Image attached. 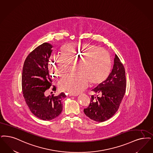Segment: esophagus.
<instances>
[{"label": "esophagus", "instance_id": "obj_1", "mask_svg": "<svg viewBox=\"0 0 153 153\" xmlns=\"http://www.w3.org/2000/svg\"><path fill=\"white\" fill-rule=\"evenodd\" d=\"M68 96H78V94H73V93H68Z\"/></svg>", "mask_w": 153, "mask_h": 153}]
</instances>
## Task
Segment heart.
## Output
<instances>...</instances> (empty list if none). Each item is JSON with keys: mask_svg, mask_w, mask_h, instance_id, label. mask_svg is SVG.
<instances>
[{"mask_svg": "<svg viewBox=\"0 0 153 153\" xmlns=\"http://www.w3.org/2000/svg\"><path fill=\"white\" fill-rule=\"evenodd\" d=\"M60 55L61 57L54 56L49 60L51 75L53 77L63 76L67 73L69 64L76 61L77 73L63 77L59 81L58 86L62 91L77 94L85 89L89 82L91 84L102 82L110 73L111 60L109 52L96 45L66 44L61 47Z\"/></svg>", "mask_w": 153, "mask_h": 153, "instance_id": "1", "label": "heart"}]
</instances>
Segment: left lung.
I'll return each instance as SVG.
<instances>
[{"mask_svg": "<svg viewBox=\"0 0 153 153\" xmlns=\"http://www.w3.org/2000/svg\"><path fill=\"white\" fill-rule=\"evenodd\" d=\"M125 70L115 55L114 65L108 77L92 90L90 104L84 109L86 116L97 122H104L118 110L126 91Z\"/></svg>", "mask_w": 153, "mask_h": 153, "instance_id": "8db88e82", "label": "left lung"}]
</instances>
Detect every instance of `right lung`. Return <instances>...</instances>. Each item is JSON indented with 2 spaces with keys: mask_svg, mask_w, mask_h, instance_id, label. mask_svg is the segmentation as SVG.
I'll list each match as a JSON object with an SVG mask.
<instances>
[{
  "mask_svg": "<svg viewBox=\"0 0 153 153\" xmlns=\"http://www.w3.org/2000/svg\"><path fill=\"white\" fill-rule=\"evenodd\" d=\"M52 48L49 43H44L33 50L25 60L22 76V92L26 104L34 116L44 121L53 120L60 114L61 100L66 97L64 93L57 96L44 95L52 82L48 69ZM52 89L56 91V86Z\"/></svg>",
  "mask_w": 153,
  "mask_h": 153,
  "instance_id": "1",
  "label": "right lung"
}]
</instances>
